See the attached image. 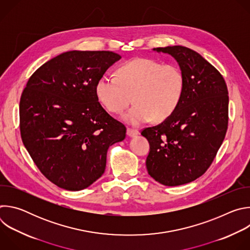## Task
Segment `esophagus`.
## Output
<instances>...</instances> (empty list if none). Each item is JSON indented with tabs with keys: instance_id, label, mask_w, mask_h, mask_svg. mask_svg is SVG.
Segmentation results:
<instances>
[{
	"instance_id": "esophagus-1",
	"label": "esophagus",
	"mask_w": 250,
	"mask_h": 250,
	"mask_svg": "<svg viewBox=\"0 0 250 250\" xmlns=\"http://www.w3.org/2000/svg\"><path fill=\"white\" fill-rule=\"evenodd\" d=\"M126 134L129 136V137H133L137 134H139V131L137 129H132V128H127L126 129Z\"/></svg>"
}]
</instances>
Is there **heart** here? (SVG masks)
I'll return each mask as SVG.
<instances>
[{"mask_svg":"<svg viewBox=\"0 0 250 250\" xmlns=\"http://www.w3.org/2000/svg\"><path fill=\"white\" fill-rule=\"evenodd\" d=\"M184 90L185 79L179 67L149 58L123 64L117 70V77L104 75L95 86L100 103L114 114H122L132 101L136 103L124 117L133 125L152 118L163 121L170 117L179 105Z\"/></svg>","mask_w":250,"mask_h":250,"instance_id":"b5f03b06","label":"heart"}]
</instances>
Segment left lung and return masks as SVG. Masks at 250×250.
<instances>
[{
  "label": "left lung",
  "instance_id": "left-lung-1",
  "mask_svg": "<svg viewBox=\"0 0 250 250\" xmlns=\"http://www.w3.org/2000/svg\"><path fill=\"white\" fill-rule=\"evenodd\" d=\"M171 55L185 79L182 100L161 124L141 131L149 142L148 174L165 186L190 183L216 157L229 123V92L219 71L198 52L181 45L153 48Z\"/></svg>",
  "mask_w": 250,
  "mask_h": 250
}]
</instances>
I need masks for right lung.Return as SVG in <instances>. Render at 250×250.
Wrapping results in <instances>:
<instances>
[{"mask_svg": "<svg viewBox=\"0 0 250 250\" xmlns=\"http://www.w3.org/2000/svg\"><path fill=\"white\" fill-rule=\"evenodd\" d=\"M121 58L112 51H67L27 81L20 102L21 139L59 188L92 185L104 172L109 147L125 137V126L104 110L95 92L98 79Z\"/></svg>", "mask_w": 250, "mask_h": 250, "instance_id": "obj_1", "label": "right lung"}]
</instances>
